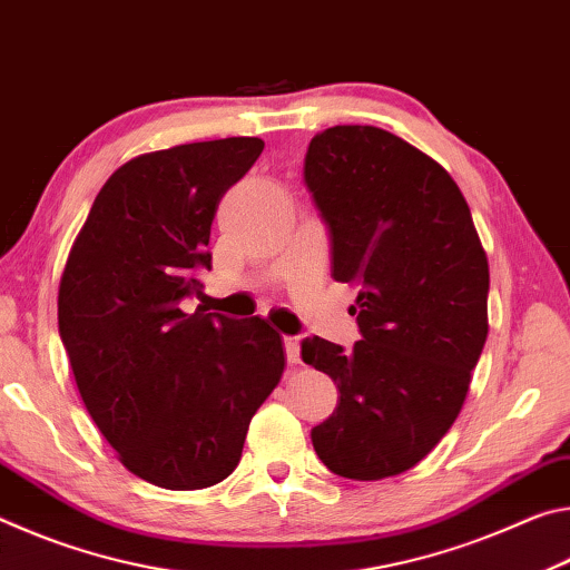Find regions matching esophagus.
<instances>
[{
	"label": "esophagus",
	"instance_id": "1",
	"mask_svg": "<svg viewBox=\"0 0 570 570\" xmlns=\"http://www.w3.org/2000/svg\"><path fill=\"white\" fill-rule=\"evenodd\" d=\"M284 350L288 364L302 362V344H298V336H284Z\"/></svg>",
	"mask_w": 570,
	"mask_h": 570
}]
</instances>
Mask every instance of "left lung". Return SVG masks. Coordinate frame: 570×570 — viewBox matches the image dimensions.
Segmentation results:
<instances>
[{
  "mask_svg": "<svg viewBox=\"0 0 570 570\" xmlns=\"http://www.w3.org/2000/svg\"><path fill=\"white\" fill-rule=\"evenodd\" d=\"M304 180L330 228L332 276L356 286L362 332L352 352L302 342V360L340 390L314 450L342 478L400 475L465 404L488 336L485 248L450 173L382 128L314 135Z\"/></svg>",
  "mask_w": 570,
  "mask_h": 570,
  "instance_id": "8db88e82",
  "label": "left lung"
}]
</instances>
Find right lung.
Here are the masks:
<instances>
[{"label":"right lung","mask_w":570,"mask_h":570,"mask_svg":"<svg viewBox=\"0 0 570 570\" xmlns=\"http://www.w3.org/2000/svg\"><path fill=\"white\" fill-rule=\"evenodd\" d=\"M262 150V138H224L128 160L67 256L57 322L77 390L122 465L158 488L226 480L284 374L266 320L180 308L210 268L220 198Z\"/></svg>","instance_id":"1"}]
</instances>
